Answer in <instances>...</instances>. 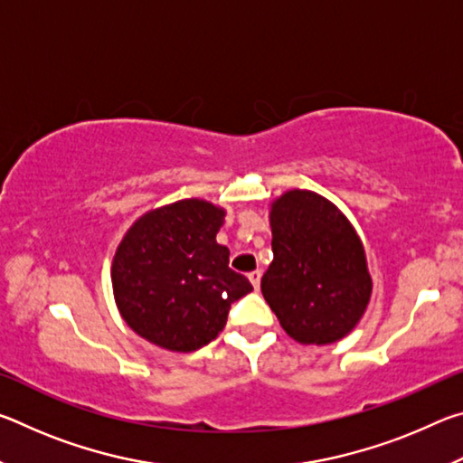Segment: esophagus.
I'll list each match as a JSON object with an SVG mask.
<instances>
[{"mask_svg":"<svg viewBox=\"0 0 463 463\" xmlns=\"http://www.w3.org/2000/svg\"><path fill=\"white\" fill-rule=\"evenodd\" d=\"M249 279H250V284H253V288L257 289V288H260V284H261V271L260 269L250 271L249 273Z\"/></svg>","mask_w":463,"mask_h":463,"instance_id":"esophagus-1","label":"esophagus"}]
</instances>
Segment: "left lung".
<instances>
[{
    "label": "left lung",
    "mask_w": 463,
    "mask_h": 463,
    "mask_svg": "<svg viewBox=\"0 0 463 463\" xmlns=\"http://www.w3.org/2000/svg\"><path fill=\"white\" fill-rule=\"evenodd\" d=\"M273 261L261 292L292 339L328 345L343 339L372 294L362 241L323 195L294 190L271 206Z\"/></svg>",
    "instance_id": "1"
}]
</instances>
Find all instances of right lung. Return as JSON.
Here are the masks:
<instances>
[{
  "mask_svg": "<svg viewBox=\"0 0 463 463\" xmlns=\"http://www.w3.org/2000/svg\"><path fill=\"white\" fill-rule=\"evenodd\" d=\"M222 218L213 203L182 200L145 214L122 239L114 296L143 339L184 354L200 349L222 331L231 304L253 289L216 242Z\"/></svg>",
  "mask_w": 463,
  "mask_h": 463,
  "instance_id": "obj_1",
  "label": "right lung"
}]
</instances>
